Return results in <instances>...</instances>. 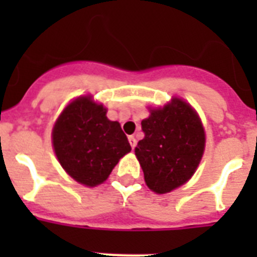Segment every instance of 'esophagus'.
I'll return each mask as SVG.
<instances>
[{"label": "esophagus", "mask_w": 257, "mask_h": 257, "mask_svg": "<svg viewBox=\"0 0 257 257\" xmlns=\"http://www.w3.org/2000/svg\"><path fill=\"white\" fill-rule=\"evenodd\" d=\"M129 144H131V147H132V149L136 147V139H135V136H129Z\"/></svg>", "instance_id": "obj_1"}]
</instances>
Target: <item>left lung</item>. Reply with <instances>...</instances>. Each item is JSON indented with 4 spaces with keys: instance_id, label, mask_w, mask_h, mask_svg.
Instances as JSON below:
<instances>
[{
    "instance_id": "8db88e82",
    "label": "left lung",
    "mask_w": 257,
    "mask_h": 257,
    "mask_svg": "<svg viewBox=\"0 0 257 257\" xmlns=\"http://www.w3.org/2000/svg\"><path fill=\"white\" fill-rule=\"evenodd\" d=\"M144 139L135 148L145 183L156 193H167L191 179L204 153L205 133L199 116L180 98L152 109L141 121Z\"/></svg>"
}]
</instances>
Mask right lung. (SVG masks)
<instances>
[{
	"label": "right lung",
	"mask_w": 257,
	"mask_h": 257,
	"mask_svg": "<svg viewBox=\"0 0 257 257\" xmlns=\"http://www.w3.org/2000/svg\"><path fill=\"white\" fill-rule=\"evenodd\" d=\"M52 137L62 168L88 187L104 183L121 157L131 152L120 124L108 120L106 109L88 96L64 109Z\"/></svg>",
	"instance_id": "right-lung-1"
}]
</instances>
